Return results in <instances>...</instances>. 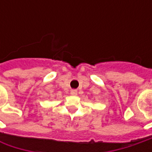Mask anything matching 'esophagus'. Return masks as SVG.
I'll use <instances>...</instances> for the list:
<instances>
[{"instance_id":"34e87169","label":"esophagus","mask_w":152,"mask_h":152,"mask_svg":"<svg viewBox=\"0 0 152 152\" xmlns=\"http://www.w3.org/2000/svg\"><path fill=\"white\" fill-rule=\"evenodd\" d=\"M70 93H71L72 96H77V95H78V91H76V90H72Z\"/></svg>"}]
</instances>
